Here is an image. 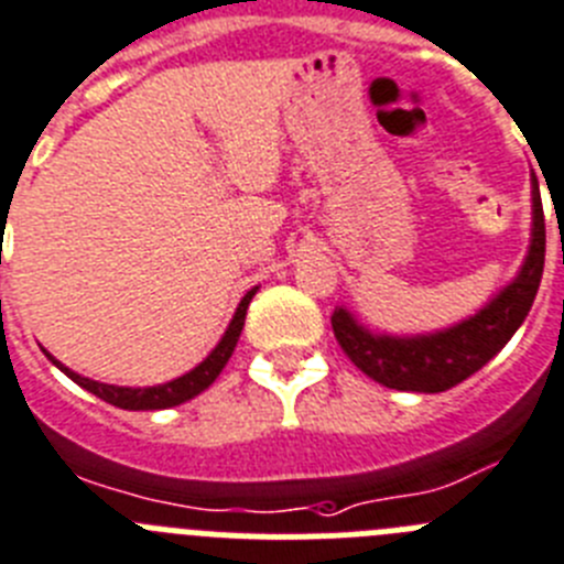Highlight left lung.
<instances>
[{
  "label": "left lung",
  "instance_id": "1",
  "mask_svg": "<svg viewBox=\"0 0 564 564\" xmlns=\"http://www.w3.org/2000/svg\"><path fill=\"white\" fill-rule=\"evenodd\" d=\"M542 269H545V213H542L540 184L533 178V235L525 267L517 281L502 289L486 310H479L454 329L425 337L371 335L346 310H335L332 329L351 364L386 389L437 394L482 369L511 340L513 332L531 312Z\"/></svg>",
  "mask_w": 564,
  "mask_h": 564
}]
</instances>
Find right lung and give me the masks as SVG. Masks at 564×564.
Wrapping results in <instances>:
<instances>
[{
    "mask_svg": "<svg viewBox=\"0 0 564 564\" xmlns=\"http://www.w3.org/2000/svg\"><path fill=\"white\" fill-rule=\"evenodd\" d=\"M252 295H254V289H249L247 295H243V301L238 303V312H235L232 323H229V329L224 332L221 343L215 346L213 355H209L200 366H195L189 375L178 377V380H170V383H164V386H150V389H124V386L96 383V380H90V377H82V375H76V371L67 369V366H62L56 357H51V355L47 357H51L53 364H56L58 369L70 377L73 383H78L82 389L93 391V394L105 400V403L119 405V409H127V411L173 409V405L187 403V400H193L195 394H200L204 389H209V386L215 383V377L221 375V369L227 366L229 357H232L235 346H238V337H241V329H243V317H247V306H249V301H252Z\"/></svg>",
    "mask_w": 564,
    "mask_h": 564,
    "instance_id": "add662e5",
    "label": "right lung"
}]
</instances>
